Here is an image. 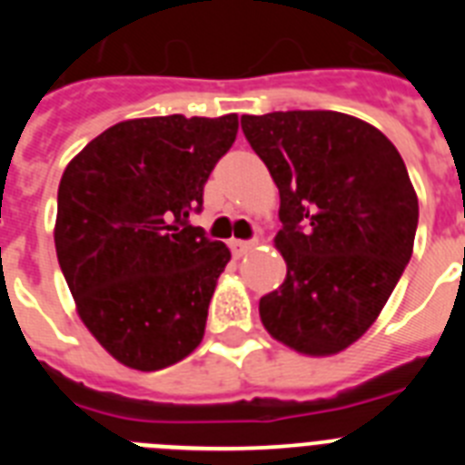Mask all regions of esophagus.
Wrapping results in <instances>:
<instances>
[{"label": "esophagus", "instance_id": "obj_1", "mask_svg": "<svg viewBox=\"0 0 465 465\" xmlns=\"http://www.w3.org/2000/svg\"><path fill=\"white\" fill-rule=\"evenodd\" d=\"M253 246H256V240H249V242H246V240H232V242H230V249H232V253H235L237 258L244 256L246 252H252Z\"/></svg>", "mask_w": 465, "mask_h": 465}]
</instances>
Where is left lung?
Wrapping results in <instances>:
<instances>
[{
    "label": "left lung",
    "instance_id": "obj_1",
    "mask_svg": "<svg viewBox=\"0 0 465 465\" xmlns=\"http://www.w3.org/2000/svg\"><path fill=\"white\" fill-rule=\"evenodd\" d=\"M279 188L274 246L286 279L258 312L277 342L340 354L375 323L414 249L419 200L401 153L371 123L340 111L242 116Z\"/></svg>",
    "mask_w": 465,
    "mask_h": 465
}]
</instances>
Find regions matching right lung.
Listing matches in <instances>:
<instances>
[{
	"mask_svg": "<svg viewBox=\"0 0 465 465\" xmlns=\"http://www.w3.org/2000/svg\"><path fill=\"white\" fill-rule=\"evenodd\" d=\"M237 127V114L130 118L64 167L57 262L84 326L127 368L163 371L203 342L230 249L188 216Z\"/></svg>",
	"mask_w": 465,
	"mask_h": 465,
	"instance_id": "obj_1",
	"label": "right lung"
}]
</instances>
